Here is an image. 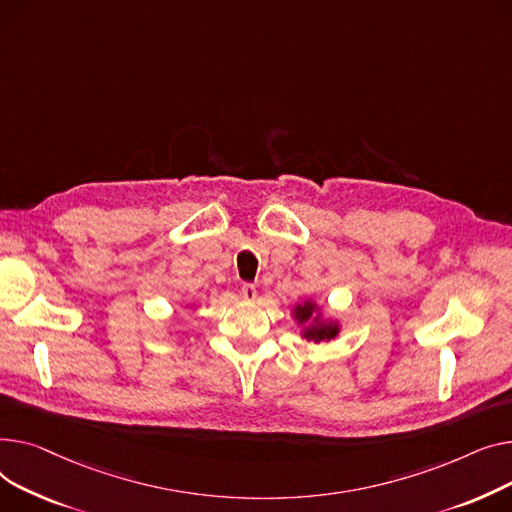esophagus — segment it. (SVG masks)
<instances>
[{"mask_svg": "<svg viewBox=\"0 0 512 512\" xmlns=\"http://www.w3.org/2000/svg\"><path fill=\"white\" fill-rule=\"evenodd\" d=\"M256 295H258V291H256V287L252 283H244L242 285V297L246 299V302H254Z\"/></svg>", "mask_w": 512, "mask_h": 512, "instance_id": "34e87169", "label": "esophagus"}]
</instances>
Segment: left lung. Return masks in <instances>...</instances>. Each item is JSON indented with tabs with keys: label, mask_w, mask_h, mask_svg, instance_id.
Wrapping results in <instances>:
<instances>
[{
	"label": "left lung",
	"mask_w": 512,
	"mask_h": 512,
	"mask_svg": "<svg viewBox=\"0 0 512 512\" xmlns=\"http://www.w3.org/2000/svg\"><path fill=\"white\" fill-rule=\"evenodd\" d=\"M293 316L299 324H304L302 337L306 341H314V343L330 341L335 339L341 330L339 322L322 318V314L318 312V306L312 302V299H306L304 304H297L293 308Z\"/></svg>",
	"instance_id": "1"
}]
</instances>
